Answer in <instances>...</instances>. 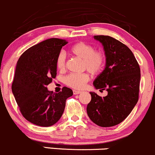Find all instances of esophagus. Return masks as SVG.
Here are the masks:
<instances>
[{"label": "esophagus", "instance_id": "esophagus-1", "mask_svg": "<svg viewBox=\"0 0 155 155\" xmlns=\"http://www.w3.org/2000/svg\"><path fill=\"white\" fill-rule=\"evenodd\" d=\"M81 93V91H78V90H73V94H79Z\"/></svg>", "mask_w": 155, "mask_h": 155}]
</instances>
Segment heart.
<instances>
[{"label": "heart", "mask_w": 155, "mask_h": 155, "mask_svg": "<svg viewBox=\"0 0 155 155\" xmlns=\"http://www.w3.org/2000/svg\"><path fill=\"white\" fill-rule=\"evenodd\" d=\"M71 53L82 60V69L87 70L93 75L100 74L105 65V55L101 50H94L92 45L79 42L70 48ZM56 67L61 71L66 68V55L63 52L58 53L56 58ZM89 75L87 73L71 74L64 79V83L75 89H81L88 82Z\"/></svg>", "instance_id": "obj_1"}]
</instances>
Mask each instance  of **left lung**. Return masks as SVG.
I'll return each instance as SVG.
<instances>
[{
  "label": "left lung",
  "mask_w": 155,
  "mask_h": 155,
  "mask_svg": "<svg viewBox=\"0 0 155 155\" xmlns=\"http://www.w3.org/2000/svg\"><path fill=\"white\" fill-rule=\"evenodd\" d=\"M104 47L106 56L105 70L94 80L97 89L107 91L102 97L90 92L87 115L101 127H111L124 121L139 100L141 73L139 65L131 50L116 39L95 35Z\"/></svg>",
  "instance_id": "obj_1"
}]
</instances>
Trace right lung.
Returning <instances> with one entry per match:
<instances>
[{
  "label": "right lung",
  "mask_w": 155,
  "mask_h": 155,
  "mask_svg": "<svg viewBox=\"0 0 155 155\" xmlns=\"http://www.w3.org/2000/svg\"><path fill=\"white\" fill-rule=\"evenodd\" d=\"M66 40L50 38L24 51L18 59L12 92L24 118L37 126L48 127L62 116L73 91L63 87L58 93L47 86L57 74L56 58Z\"/></svg>",
  "instance_id": "right-lung-1"
}]
</instances>
